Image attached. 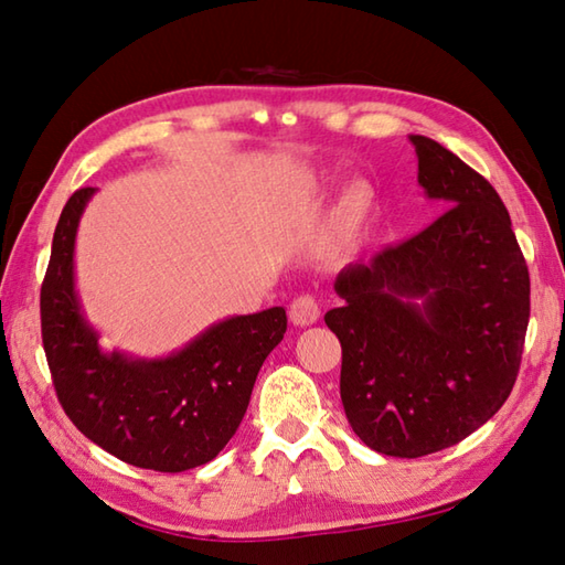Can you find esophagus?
Returning <instances> with one entry per match:
<instances>
[{"mask_svg":"<svg viewBox=\"0 0 565 565\" xmlns=\"http://www.w3.org/2000/svg\"><path fill=\"white\" fill-rule=\"evenodd\" d=\"M289 318L294 326H313L316 320L320 318V306L313 296H298L291 301L289 308Z\"/></svg>","mask_w":565,"mask_h":565,"instance_id":"obj_1","label":"esophagus"}]
</instances>
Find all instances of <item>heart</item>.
I'll list each match as a JSON object with an SVG mask.
<instances>
[{"label": "heart", "mask_w": 565, "mask_h": 565, "mask_svg": "<svg viewBox=\"0 0 565 565\" xmlns=\"http://www.w3.org/2000/svg\"><path fill=\"white\" fill-rule=\"evenodd\" d=\"M342 210H345L350 217H358L362 213L364 201H362V193L358 191V188H350V191L342 195Z\"/></svg>", "instance_id": "1"}]
</instances>
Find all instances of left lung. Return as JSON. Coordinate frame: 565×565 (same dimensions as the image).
<instances>
[{
    "label": "left lung",
    "mask_w": 565,
    "mask_h": 565,
    "mask_svg": "<svg viewBox=\"0 0 565 565\" xmlns=\"http://www.w3.org/2000/svg\"><path fill=\"white\" fill-rule=\"evenodd\" d=\"M418 185L448 207L416 237L338 274L326 323L340 399L364 446L422 458L460 444L510 396L529 326V269L494 188L438 141L408 135Z\"/></svg>",
    "instance_id": "obj_1"
}]
</instances>
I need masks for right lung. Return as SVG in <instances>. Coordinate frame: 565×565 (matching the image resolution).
Listing matches in <instances>:
<instances>
[{
	"instance_id": "obj_1",
	"label": "right lung",
	"mask_w": 565,
	"mask_h": 565,
	"mask_svg": "<svg viewBox=\"0 0 565 565\" xmlns=\"http://www.w3.org/2000/svg\"><path fill=\"white\" fill-rule=\"evenodd\" d=\"M95 188L65 203L41 286V335L63 412L129 466L181 472L213 460L249 406L264 360L286 333L281 306L230 316L166 358L99 345L75 289L77 225Z\"/></svg>"
}]
</instances>
